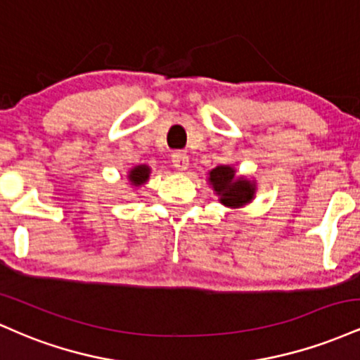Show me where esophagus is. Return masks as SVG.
<instances>
[{"mask_svg": "<svg viewBox=\"0 0 360 360\" xmlns=\"http://www.w3.org/2000/svg\"><path fill=\"white\" fill-rule=\"evenodd\" d=\"M172 164H174V167L177 171H186L189 166V157L184 154V152L177 150L172 154Z\"/></svg>", "mask_w": 360, "mask_h": 360, "instance_id": "obj_1", "label": "esophagus"}]
</instances>
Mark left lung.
<instances>
[{
    "instance_id": "1",
    "label": "left lung",
    "mask_w": 360,
    "mask_h": 360,
    "mask_svg": "<svg viewBox=\"0 0 360 360\" xmlns=\"http://www.w3.org/2000/svg\"><path fill=\"white\" fill-rule=\"evenodd\" d=\"M210 184L220 196V203L230 208H238L250 203L255 193V184L245 177H235V169L218 166L210 171Z\"/></svg>"
}]
</instances>
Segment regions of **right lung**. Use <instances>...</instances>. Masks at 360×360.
Masks as SVG:
<instances>
[{"instance_id":"1","label":"right lung","mask_w":360,"mask_h":360,"mask_svg":"<svg viewBox=\"0 0 360 360\" xmlns=\"http://www.w3.org/2000/svg\"><path fill=\"white\" fill-rule=\"evenodd\" d=\"M148 174H150V167L142 164V166H135L128 172V179H130V183L134 186H142L143 183H147Z\"/></svg>"}]
</instances>
